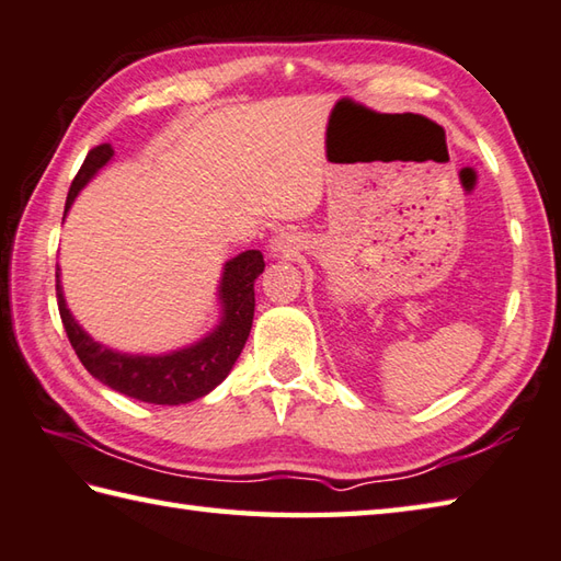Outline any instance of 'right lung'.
<instances>
[{
    "instance_id": "right-lung-1",
    "label": "right lung",
    "mask_w": 561,
    "mask_h": 561,
    "mask_svg": "<svg viewBox=\"0 0 561 561\" xmlns=\"http://www.w3.org/2000/svg\"><path fill=\"white\" fill-rule=\"evenodd\" d=\"M112 154H115V149L110 145H100L88 151L83 167H80L73 183H70L66 210L76 201L78 191L85 186L100 167L107 164ZM262 272L264 260L260 250H248L238 254V257H232L226 264L220 282V299L222 307H226L222 323L208 339L171 355H122L95 343L66 309V299L64 291H60L56 270L58 311L70 345H73L80 363L85 365V370L93 378L105 382L112 390L135 397L139 402L183 404L208 394L213 387L228 378L238 355L245 348V341L252 329L254 279Z\"/></svg>"
}]
</instances>
